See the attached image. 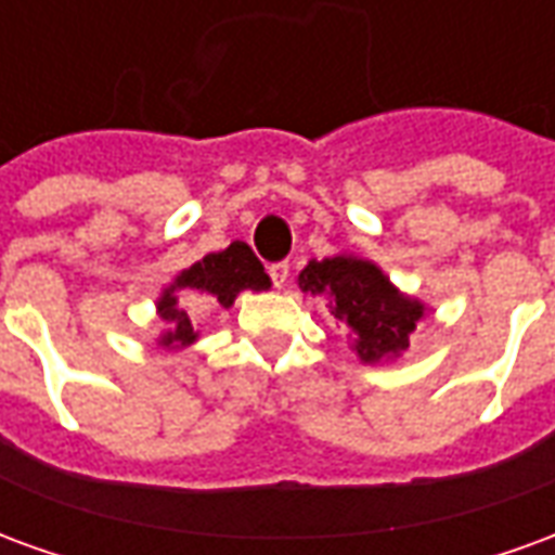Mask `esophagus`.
I'll list each match as a JSON object with an SVG mask.
<instances>
[{"label": "esophagus", "instance_id": "34e87169", "mask_svg": "<svg viewBox=\"0 0 555 555\" xmlns=\"http://www.w3.org/2000/svg\"><path fill=\"white\" fill-rule=\"evenodd\" d=\"M288 261H276V264H270V279H273V285L276 288H285V282H288Z\"/></svg>", "mask_w": 555, "mask_h": 555}]
</instances>
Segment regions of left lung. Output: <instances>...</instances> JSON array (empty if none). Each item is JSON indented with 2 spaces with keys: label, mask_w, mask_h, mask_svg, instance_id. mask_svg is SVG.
Returning <instances> with one entry per match:
<instances>
[{
  "label": "left lung",
  "mask_w": 555,
  "mask_h": 555,
  "mask_svg": "<svg viewBox=\"0 0 555 555\" xmlns=\"http://www.w3.org/2000/svg\"><path fill=\"white\" fill-rule=\"evenodd\" d=\"M300 288L330 297L333 314L357 338L353 345L362 362L401 357L422 318V302L398 294L372 261L350 255L309 261L300 273Z\"/></svg>",
  "instance_id": "left-lung-1"
}]
</instances>
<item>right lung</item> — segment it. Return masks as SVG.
Listing matches in <instances>:
<instances>
[{"instance_id":"obj_1","label":"right lung","mask_w":555,"mask_h":555,"mask_svg":"<svg viewBox=\"0 0 555 555\" xmlns=\"http://www.w3.org/2000/svg\"><path fill=\"white\" fill-rule=\"evenodd\" d=\"M243 288H270V276H267L261 261L255 258V253L246 243L234 241L229 249H222V253L205 255V258L195 261L190 270H183L181 276L175 279V285L159 297V318L171 324L169 333L159 338V341H163V345H175V341H178V345H190V341H195L190 314L178 306V291L202 294V297H210V300H217L219 306L229 309L231 302H234V297H237Z\"/></svg>"}]
</instances>
